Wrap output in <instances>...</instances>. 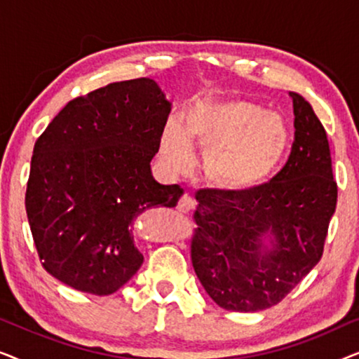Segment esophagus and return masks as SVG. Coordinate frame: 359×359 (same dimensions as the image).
<instances>
[{
    "instance_id": "1",
    "label": "esophagus",
    "mask_w": 359,
    "mask_h": 359,
    "mask_svg": "<svg viewBox=\"0 0 359 359\" xmlns=\"http://www.w3.org/2000/svg\"><path fill=\"white\" fill-rule=\"evenodd\" d=\"M194 208H196L194 199L189 198L188 194H184L183 198H181V199L178 201V205H176V209H178L181 214H189V212H193Z\"/></svg>"
}]
</instances>
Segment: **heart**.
<instances>
[{
    "label": "heart",
    "instance_id": "heart-1",
    "mask_svg": "<svg viewBox=\"0 0 359 359\" xmlns=\"http://www.w3.org/2000/svg\"><path fill=\"white\" fill-rule=\"evenodd\" d=\"M183 130L170 122L161 149L171 168L184 170L193 158L191 145L205 154L204 170L215 188L238 193L266 181L287 150L286 122L243 100L208 97L184 111Z\"/></svg>",
    "mask_w": 359,
    "mask_h": 359
}]
</instances>
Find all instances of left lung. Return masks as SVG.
<instances>
[{
  "mask_svg": "<svg viewBox=\"0 0 359 359\" xmlns=\"http://www.w3.org/2000/svg\"><path fill=\"white\" fill-rule=\"evenodd\" d=\"M289 96L296 132L283 170L247 191L196 194L191 262L205 292L227 311L257 312L281 302L320 262L335 212L327 132L301 95Z\"/></svg>",
  "mask_w": 359,
  "mask_h": 359,
  "instance_id": "8db88e82",
  "label": "left lung"
}]
</instances>
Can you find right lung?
Returning <instances> with one entry per match:
<instances>
[{
	"mask_svg": "<svg viewBox=\"0 0 359 359\" xmlns=\"http://www.w3.org/2000/svg\"><path fill=\"white\" fill-rule=\"evenodd\" d=\"M170 111L156 81H117L72 100L37 139L26 212L42 266L58 281L109 296L139 271L135 219L183 194L150 168Z\"/></svg>",
	"mask_w": 359,
	"mask_h": 359,
	"instance_id": "obj_1",
	"label": "right lung"
}]
</instances>
